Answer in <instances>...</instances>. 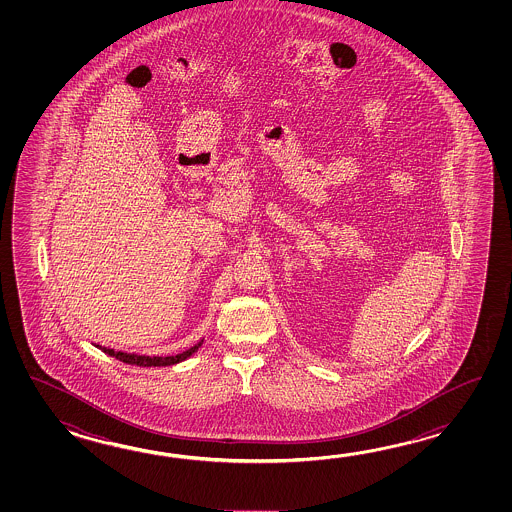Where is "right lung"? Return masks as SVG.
I'll return each mask as SVG.
<instances>
[{"label":"right lung","mask_w":512,"mask_h":512,"mask_svg":"<svg viewBox=\"0 0 512 512\" xmlns=\"http://www.w3.org/2000/svg\"><path fill=\"white\" fill-rule=\"evenodd\" d=\"M201 344H203V340H199L196 346H192L190 349H186L183 353H177V355H168V357H148V355H135V353H124V351H115V349L111 348H102V346H98V349H102L106 355L109 357H115V359L120 360V362H126V364H131V366H141V368H155V366H174V364H179V362H183V360L188 359V357H192L194 353H196L197 349L201 348Z\"/></svg>","instance_id":"right-lung-1"}]
</instances>
